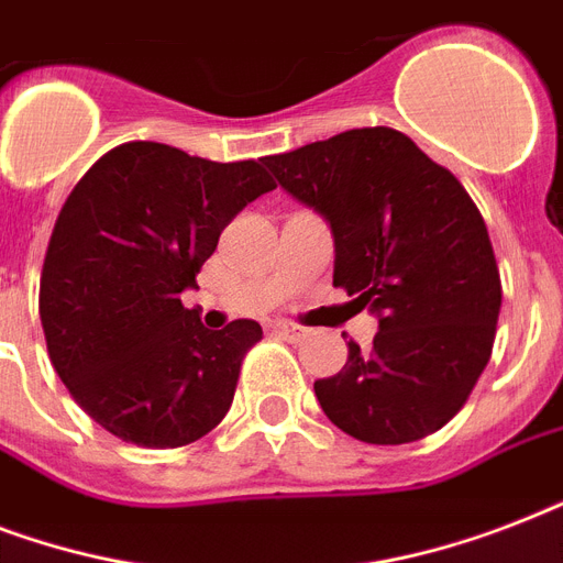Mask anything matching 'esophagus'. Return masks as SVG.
<instances>
[{
	"label": "esophagus",
	"instance_id": "obj_1",
	"mask_svg": "<svg viewBox=\"0 0 563 563\" xmlns=\"http://www.w3.org/2000/svg\"><path fill=\"white\" fill-rule=\"evenodd\" d=\"M274 330L283 335V339H289V342H300V339H307V330L300 324H291V321H277Z\"/></svg>",
	"mask_w": 563,
	"mask_h": 563
}]
</instances>
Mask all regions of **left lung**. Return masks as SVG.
Returning a JSON list of instances; mask_svg holds the SVG:
<instances>
[{
	"label": "left lung",
	"mask_w": 563,
	"mask_h": 563,
	"mask_svg": "<svg viewBox=\"0 0 563 563\" xmlns=\"http://www.w3.org/2000/svg\"><path fill=\"white\" fill-rule=\"evenodd\" d=\"M265 166L333 228V286L376 312L374 347L318 379L335 427L409 444L459 415L488 365L503 283L479 207L453 172L394 128H353Z\"/></svg>",
	"instance_id": "1"
}]
</instances>
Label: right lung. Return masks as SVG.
<instances>
[{"label": "right lung", "mask_w": 563, "mask_h": 563, "mask_svg": "<svg viewBox=\"0 0 563 563\" xmlns=\"http://www.w3.org/2000/svg\"><path fill=\"white\" fill-rule=\"evenodd\" d=\"M277 187L260 161L212 163L163 143L101 154L69 192L40 274L48 360L73 400L128 444H192L228 415L247 318L207 330L180 303L242 207Z\"/></svg>", "instance_id": "add662e5"}]
</instances>
